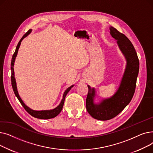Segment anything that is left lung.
Returning a JSON list of instances; mask_svg holds the SVG:
<instances>
[{
  "label": "left lung",
  "instance_id": "8db88e82",
  "mask_svg": "<svg viewBox=\"0 0 153 153\" xmlns=\"http://www.w3.org/2000/svg\"><path fill=\"white\" fill-rule=\"evenodd\" d=\"M110 34L117 40L120 50L125 56L126 65L118 89L111 97L95 103V88L87 85L89 92L86 99L87 110L94 118L103 121L118 115L130 102L135 91L140 67L137 53L130 39L113 27H110Z\"/></svg>",
  "mask_w": 153,
  "mask_h": 153
}]
</instances>
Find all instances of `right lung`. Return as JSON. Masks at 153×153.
Instances as JSON below:
<instances>
[{
  "label": "right lung",
  "instance_id": "1",
  "mask_svg": "<svg viewBox=\"0 0 153 153\" xmlns=\"http://www.w3.org/2000/svg\"><path fill=\"white\" fill-rule=\"evenodd\" d=\"M32 30H29L27 33L23 36V37L20 39V40L19 41L17 47H16V50L15 51L14 54L12 56V61H11V71H12V75H11V82H12V86L13 88V92L15 93V95L16 97H17V99H19V100L20 101V102L21 103L23 107V108L25 109V110L28 112V113L31 115L32 117L39 118V119H50V118H53L56 117L58 114H59L60 112L62 110V108L63 107V105L64 103V100H65V97L67 95V94L69 92V91L71 89V88L74 86V85H72L71 86H70L69 87H68V89L65 91V92H64L63 96H62V99L60 102V103L59 104V105L58 107H56V108L52 109V110H32L30 108H29L27 105H26L25 103L23 102V100H22V99L20 98V95L19 94L18 91H17V83H16V81H15V73H14V69H13V66H14V62L15 61V58L17 57V55L19 51V49L20 48V46L21 45V42L22 40L25 38V37H27L30 33L31 32Z\"/></svg>",
  "mask_w": 153,
  "mask_h": 153
}]
</instances>
